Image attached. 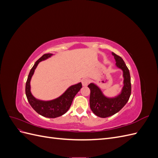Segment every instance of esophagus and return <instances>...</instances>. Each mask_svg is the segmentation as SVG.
I'll return each mask as SVG.
<instances>
[{"instance_id":"obj_1","label":"esophagus","mask_w":158,"mask_h":158,"mask_svg":"<svg viewBox=\"0 0 158 158\" xmlns=\"http://www.w3.org/2000/svg\"><path fill=\"white\" fill-rule=\"evenodd\" d=\"M89 83V80L87 78H84L82 79V85L83 86H86V85H88V84Z\"/></svg>"}]
</instances>
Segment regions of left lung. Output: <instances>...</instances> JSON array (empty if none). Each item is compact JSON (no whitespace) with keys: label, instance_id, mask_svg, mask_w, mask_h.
Instances as JSON below:
<instances>
[{"label":"left lung","instance_id":"1","mask_svg":"<svg viewBox=\"0 0 158 158\" xmlns=\"http://www.w3.org/2000/svg\"><path fill=\"white\" fill-rule=\"evenodd\" d=\"M116 60V65L123 70L124 86L122 92L117 97L107 98L103 95L102 91L94 84H89V106L93 113L99 117L106 118L113 115L125 106L131 94V76L129 70L120 56L113 52Z\"/></svg>","mask_w":158,"mask_h":158}]
</instances>
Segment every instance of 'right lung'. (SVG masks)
I'll use <instances>...</instances> for the list:
<instances>
[{"mask_svg":"<svg viewBox=\"0 0 158 158\" xmlns=\"http://www.w3.org/2000/svg\"><path fill=\"white\" fill-rule=\"evenodd\" d=\"M52 54L46 53L38 59L31 68L26 84V95L27 101L35 111L41 115L48 118H56L63 115L71 106L73 99L82 88V84L79 83L70 86L59 98L49 102H43L36 99L30 92V80L34 70L40 62L49 58Z\"/></svg>","mask_w":158,"mask_h":158,"instance_id":"obj_1","label":"right lung"}]
</instances>
